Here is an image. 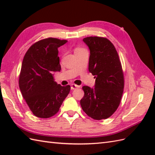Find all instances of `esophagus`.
Wrapping results in <instances>:
<instances>
[{"mask_svg": "<svg viewBox=\"0 0 155 155\" xmlns=\"http://www.w3.org/2000/svg\"><path fill=\"white\" fill-rule=\"evenodd\" d=\"M79 87H80L79 85H77L75 84H71V90H74V89H76V88H79Z\"/></svg>", "mask_w": 155, "mask_h": 155, "instance_id": "esophagus-1", "label": "esophagus"}]
</instances>
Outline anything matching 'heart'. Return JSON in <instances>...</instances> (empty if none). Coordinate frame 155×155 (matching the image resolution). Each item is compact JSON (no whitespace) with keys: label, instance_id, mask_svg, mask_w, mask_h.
<instances>
[{"label":"heart","instance_id":"obj_1","mask_svg":"<svg viewBox=\"0 0 155 155\" xmlns=\"http://www.w3.org/2000/svg\"><path fill=\"white\" fill-rule=\"evenodd\" d=\"M82 49H83V48H77L75 49L74 52H76V51H80V50H82Z\"/></svg>","mask_w":155,"mask_h":155}]
</instances>
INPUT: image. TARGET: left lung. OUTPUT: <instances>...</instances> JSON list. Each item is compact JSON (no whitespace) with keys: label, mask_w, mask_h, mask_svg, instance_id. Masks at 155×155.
Segmentation results:
<instances>
[{"label":"left lung","mask_w":155,"mask_h":155,"mask_svg":"<svg viewBox=\"0 0 155 155\" xmlns=\"http://www.w3.org/2000/svg\"><path fill=\"white\" fill-rule=\"evenodd\" d=\"M83 41L90 49L88 71L94 76V88L84 86L81 105L94 120L110 117L119 106L124 79L119 57L114 46L107 38L88 37Z\"/></svg>","instance_id":"obj_1"}]
</instances>
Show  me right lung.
Returning <instances> with one entry per match:
<instances>
[{"label":"right lung","mask_w":155,"mask_h":155,"mask_svg":"<svg viewBox=\"0 0 155 155\" xmlns=\"http://www.w3.org/2000/svg\"><path fill=\"white\" fill-rule=\"evenodd\" d=\"M67 42L51 37L42 39L28 48L23 58L19 87L36 117L47 118L54 116L70 92V85L58 84L52 74L61 70L58 48Z\"/></svg>","instance_id":"1"}]
</instances>
